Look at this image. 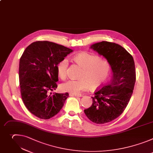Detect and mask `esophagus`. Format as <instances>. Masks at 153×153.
<instances>
[{
	"label": "esophagus",
	"instance_id": "obj_1",
	"mask_svg": "<svg viewBox=\"0 0 153 153\" xmlns=\"http://www.w3.org/2000/svg\"><path fill=\"white\" fill-rule=\"evenodd\" d=\"M69 96L70 97H82V95H75V94H69Z\"/></svg>",
	"mask_w": 153,
	"mask_h": 153
}]
</instances>
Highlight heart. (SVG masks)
<instances>
[{
  "label": "heart",
  "mask_w": 153,
  "mask_h": 153,
  "mask_svg": "<svg viewBox=\"0 0 153 153\" xmlns=\"http://www.w3.org/2000/svg\"><path fill=\"white\" fill-rule=\"evenodd\" d=\"M74 59L82 68L79 79H70L61 85L62 90L77 95L87 90L89 86L91 88H97L102 86L107 80L110 66L106 61L102 60L97 55L88 52H81L76 55ZM69 61L63 58L58 63L56 71L58 76L65 79L67 76Z\"/></svg>",
  "instance_id": "heart-1"
}]
</instances>
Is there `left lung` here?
I'll list each match as a JSON object with an SVG mask.
<instances>
[{"label": "left lung", "mask_w": 153, "mask_h": 153, "mask_svg": "<svg viewBox=\"0 0 153 153\" xmlns=\"http://www.w3.org/2000/svg\"><path fill=\"white\" fill-rule=\"evenodd\" d=\"M90 48L107 60L113 74L110 82L96 91L92 104L84 110L91 121L102 124L117 118L128 105L136 81L135 65L133 56L114 43L103 41Z\"/></svg>", "instance_id": "8db88e82"}]
</instances>
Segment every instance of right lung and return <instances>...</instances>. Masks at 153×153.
I'll return each mask as SVG.
<instances>
[{"mask_svg":"<svg viewBox=\"0 0 153 153\" xmlns=\"http://www.w3.org/2000/svg\"><path fill=\"white\" fill-rule=\"evenodd\" d=\"M73 50L48 41L29 45L19 63V82L22 100L27 109L39 118L48 119L62 108L68 93L53 95L57 87L56 66Z\"/></svg>","mask_w":153,"mask_h":153,"instance_id":"obj_1","label":"right lung"}]
</instances>
